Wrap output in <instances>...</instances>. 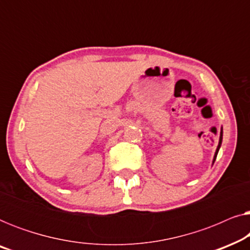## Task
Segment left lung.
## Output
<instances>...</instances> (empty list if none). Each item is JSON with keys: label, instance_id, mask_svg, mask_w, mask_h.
Instances as JSON below:
<instances>
[{"label": "left lung", "instance_id": "obj_1", "mask_svg": "<svg viewBox=\"0 0 250 250\" xmlns=\"http://www.w3.org/2000/svg\"><path fill=\"white\" fill-rule=\"evenodd\" d=\"M222 139H223V129H221L220 141H218V146H217V149H216V151H215V155H214V159H213V164H214V162H215V159H216V157H217L218 150H220V148H221V145H222Z\"/></svg>", "mask_w": 250, "mask_h": 250}]
</instances>
